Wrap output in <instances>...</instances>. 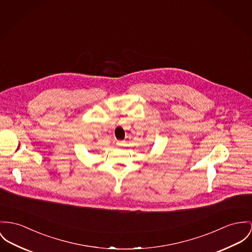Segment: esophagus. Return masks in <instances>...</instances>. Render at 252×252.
Segmentation results:
<instances>
[{
  "label": "esophagus",
  "mask_w": 252,
  "mask_h": 252,
  "mask_svg": "<svg viewBox=\"0 0 252 252\" xmlns=\"http://www.w3.org/2000/svg\"><path fill=\"white\" fill-rule=\"evenodd\" d=\"M115 143H116L117 146H119V147L123 146V144H124V142H123V141H119V140H117Z\"/></svg>",
  "instance_id": "34e87169"
}]
</instances>
